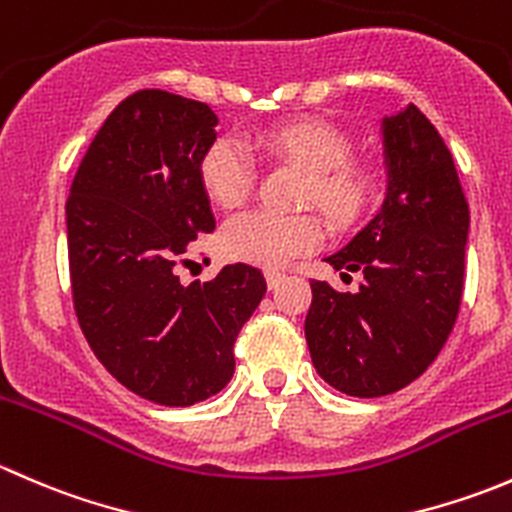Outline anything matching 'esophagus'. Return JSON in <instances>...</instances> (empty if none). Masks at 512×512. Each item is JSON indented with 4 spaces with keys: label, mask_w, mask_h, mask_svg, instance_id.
Masks as SVG:
<instances>
[{
    "label": "esophagus",
    "mask_w": 512,
    "mask_h": 512,
    "mask_svg": "<svg viewBox=\"0 0 512 512\" xmlns=\"http://www.w3.org/2000/svg\"><path fill=\"white\" fill-rule=\"evenodd\" d=\"M265 280H267V287L275 289V287H280L282 282L287 280V275H285V272H280V270H267L265 272Z\"/></svg>",
    "instance_id": "obj_1"
}]
</instances>
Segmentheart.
<instances>
[{"instance_id":"1","label":"heart","mask_w":512,"mask_h":512,"mask_svg":"<svg viewBox=\"0 0 512 512\" xmlns=\"http://www.w3.org/2000/svg\"><path fill=\"white\" fill-rule=\"evenodd\" d=\"M270 156L297 165L307 173L299 205L317 208L332 230L347 232L361 225L381 195L379 175L371 165L354 160L352 141L342 128L322 118H297L257 136ZM198 178L205 195L218 208H237L255 188V163L235 138H215L198 160ZM322 240L317 215H275L247 210L223 225L218 247L227 260L260 267H280Z\"/></svg>"}]
</instances>
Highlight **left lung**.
<instances>
[{
    "label": "left lung",
    "instance_id": "left-lung-1",
    "mask_svg": "<svg viewBox=\"0 0 512 512\" xmlns=\"http://www.w3.org/2000/svg\"><path fill=\"white\" fill-rule=\"evenodd\" d=\"M384 143V208L327 257L364 280L356 292L312 280L304 319L317 374L359 399L404 389L443 349L461 309L471 225L451 151L416 106L386 118Z\"/></svg>",
    "mask_w": 512,
    "mask_h": 512
}]
</instances>
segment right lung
I'll return each mask as SVG.
<instances>
[{
  "instance_id": "add662e5",
  "label": "right lung",
  "mask_w": 512,
  "mask_h": 512,
  "mask_svg": "<svg viewBox=\"0 0 512 512\" xmlns=\"http://www.w3.org/2000/svg\"><path fill=\"white\" fill-rule=\"evenodd\" d=\"M215 126L208 103L136 91L96 133L66 200L81 332L113 379L160 406L225 389L237 334L267 289L245 262L190 285L175 272L198 235L215 230L198 178Z\"/></svg>"
}]
</instances>
